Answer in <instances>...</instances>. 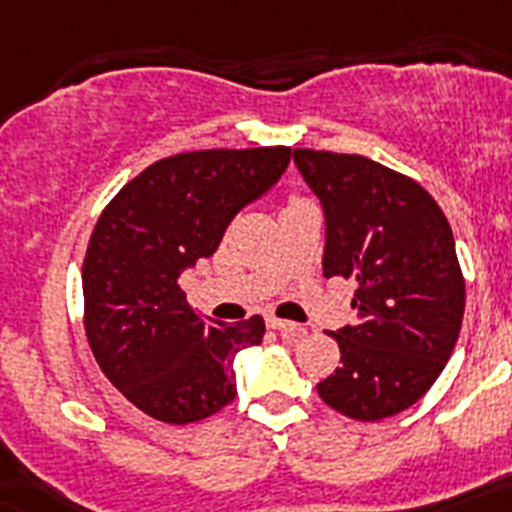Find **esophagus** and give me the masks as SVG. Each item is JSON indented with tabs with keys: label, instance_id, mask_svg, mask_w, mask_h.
Listing matches in <instances>:
<instances>
[{
	"label": "esophagus",
	"instance_id": "34e87169",
	"mask_svg": "<svg viewBox=\"0 0 512 512\" xmlns=\"http://www.w3.org/2000/svg\"><path fill=\"white\" fill-rule=\"evenodd\" d=\"M268 326L276 328V331H281V336H284V339H289V342H297V339H302V336H305V328L297 326V323H292V321H281V318H276V315H270Z\"/></svg>",
	"mask_w": 512,
	"mask_h": 512
}]
</instances>
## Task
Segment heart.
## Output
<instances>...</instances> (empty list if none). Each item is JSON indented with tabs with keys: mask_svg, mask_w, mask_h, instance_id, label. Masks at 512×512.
Wrapping results in <instances>:
<instances>
[{
	"mask_svg": "<svg viewBox=\"0 0 512 512\" xmlns=\"http://www.w3.org/2000/svg\"><path fill=\"white\" fill-rule=\"evenodd\" d=\"M302 199H305V197H299V194H294V197L289 199V202H302Z\"/></svg>",
	"mask_w": 512,
	"mask_h": 512,
	"instance_id": "1",
	"label": "heart"
}]
</instances>
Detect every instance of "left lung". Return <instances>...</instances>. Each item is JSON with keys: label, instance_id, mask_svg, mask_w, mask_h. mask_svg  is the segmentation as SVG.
Returning a JSON list of instances; mask_svg holds the SVG:
<instances>
[{"label": "left lung", "instance_id": "1", "mask_svg": "<svg viewBox=\"0 0 512 512\" xmlns=\"http://www.w3.org/2000/svg\"><path fill=\"white\" fill-rule=\"evenodd\" d=\"M326 210V278H352L355 326L334 331L342 365L318 384L355 421L397 415L429 392L458 342L465 278L442 207L418 181L363 155L294 149Z\"/></svg>", "mask_w": 512, "mask_h": 512}]
</instances>
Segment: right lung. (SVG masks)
I'll return each instance as SVG.
<instances>
[{
	"mask_svg": "<svg viewBox=\"0 0 512 512\" xmlns=\"http://www.w3.org/2000/svg\"><path fill=\"white\" fill-rule=\"evenodd\" d=\"M289 160V147L162 157L99 215L83 257V328L110 384L149 418L184 426L234 402V357L263 342L265 321L205 323L178 278Z\"/></svg>",
	"mask_w": 512,
	"mask_h": 512,
	"instance_id": "add662e5",
	"label": "right lung"
}]
</instances>
